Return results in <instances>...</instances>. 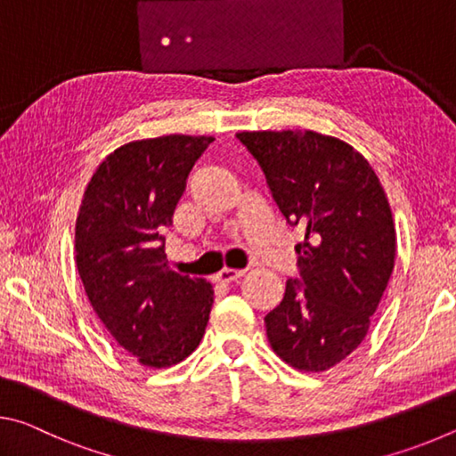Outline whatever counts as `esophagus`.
I'll use <instances>...</instances> for the list:
<instances>
[{"label":"esophagus","mask_w":456,"mask_h":456,"mask_svg":"<svg viewBox=\"0 0 456 456\" xmlns=\"http://www.w3.org/2000/svg\"><path fill=\"white\" fill-rule=\"evenodd\" d=\"M241 275H243L241 269H221V272L217 273V281L219 283H233Z\"/></svg>","instance_id":"esophagus-1"}]
</instances>
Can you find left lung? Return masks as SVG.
Returning a JSON list of instances; mask_svg holds the SVG:
<instances>
[{
  "label": "left lung",
  "mask_w": 456,
  "mask_h": 456,
  "mask_svg": "<svg viewBox=\"0 0 456 456\" xmlns=\"http://www.w3.org/2000/svg\"><path fill=\"white\" fill-rule=\"evenodd\" d=\"M265 175L296 245L297 277L265 315L273 352L304 372H323L358 348L395 269L396 231L386 192L350 144L314 130L239 133Z\"/></svg>",
  "instance_id": "left-lung-1"
}]
</instances>
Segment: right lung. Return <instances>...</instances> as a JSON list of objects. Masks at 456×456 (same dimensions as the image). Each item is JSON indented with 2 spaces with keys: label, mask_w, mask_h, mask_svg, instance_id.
Segmentation results:
<instances>
[{
  "label": "right lung",
  "mask_w": 456,
  "mask_h": 456,
  "mask_svg": "<svg viewBox=\"0 0 456 456\" xmlns=\"http://www.w3.org/2000/svg\"><path fill=\"white\" fill-rule=\"evenodd\" d=\"M213 136L171 134L128 142L102 160L76 221V265L100 322L151 368L197 348L213 305L203 277L173 272L167 229L191 168Z\"/></svg>",
  "instance_id": "add662e5"
}]
</instances>
